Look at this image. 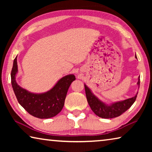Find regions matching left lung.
I'll list each match as a JSON object with an SVG mask.
<instances>
[{"label": "left lung", "mask_w": 152, "mask_h": 152, "mask_svg": "<svg viewBox=\"0 0 152 152\" xmlns=\"http://www.w3.org/2000/svg\"><path fill=\"white\" fill-rule=\"evenodd\" d=\"M135 58L136 55H135ZM140 78L139 77L137 84L140 85ZM86 92V96L87 101L91 107V109L97 116H99L104 119H111L120 116L123 113L129 109L135 101L137 95L130 99H128L121 102H115L111 105H106L101 101H99L94 95L92 93L91 90L86 85H84ZM138 93V92H137Z\"/></svg>", "instance_id": "1"}]
</instances>
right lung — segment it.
I'll use <instances>...</instances> for the list:
<instances>
[{"label": "right lung", "instance_id": "obj_1", "mask_svg": "<svg viewBox=\"0 0 152 152\" xmlns=\"http://www.w3.org/2000/svg\"><path fill=\"white\" fill-rule=\"evenodd\" d=\"M18 71L17 57L15 58L11 70V84L19 103L31 115L39 119H48L57 115L63 109L66 96L74 75L63 77L53 88L43 94H33L22 88L15 80Z\"/></svg>", "mask_w": 152, "mask_h": 152}]
</instances>
